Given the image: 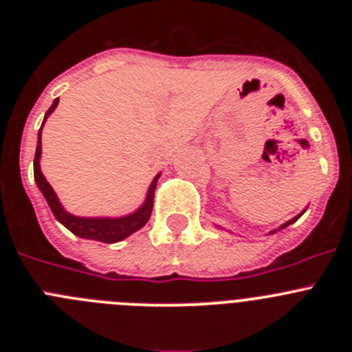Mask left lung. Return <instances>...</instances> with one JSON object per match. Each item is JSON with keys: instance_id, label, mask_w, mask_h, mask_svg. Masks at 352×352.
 <instances>
[{"instance_id": "1", "label": "left lung", "mask_w": 352, "mask_h": 352, "mask_svg": "<svg viewBox=\"0 0 352 352\" xmlns=\"http://www.w3.org/2000/svg\"><path fill=\"white\" fill-rule=\"evenodd\" d=\"M303 213H305V210H303V211H301V213H300V214H298V217H294V219H291V220H289V222H285V223H284V226H280V229H284V227L291 226V223H292V222H296V220H298V219H300V217H301V214H303ZM276 231H278V229H276ZM276 231H272V232H270V234H273V232H276Z\"/></svg>"}]
</instances>
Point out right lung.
Listing matches in <instances>:
<instances>
[{
  "label": "right lung",
  "instance_id": "add662e5",
  "mask_svg": "<svg viewBox=\"0 0 352 352\" xmlns=\"http://www.w3.org/2000/svg\"><path fill=\"white\" fill-rule=\"evenodd\" d=\"M58 102L60 98H56L52 102V105L49 107V111L45 113L43 118V123L51 116V113L58 107ZM42 123V126H43ZM42 126L38 130V142H36V151H35V160H33V173H35V182L36 186L40 188V192L43 194L45 201H47L49 208L54 213L56 220L60 223H63L68 231H72L76 236L84 239H95V241H102V243H118L121 239L129 238L130 234H133L135 231L142 229L146 226V222L151 217V210H153V199H155V188H157V182L160 178V174H157L151 182L148 188V194H146L144 203L141 204V208L133 211V213L125 214V217H116V219H111V217H76V214L68 213L63 206H61L60 199L56 195V192L52 190V186L49 185V182L45 179V176L40 170V157H42Z\"/></svg>",
  "mask_w": 352,
  "mask_h": 352
}]
</instances>
